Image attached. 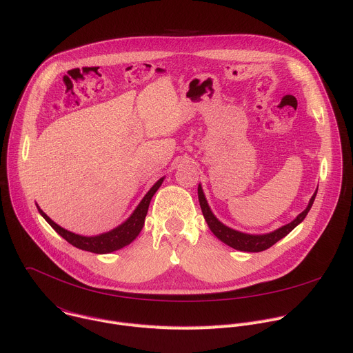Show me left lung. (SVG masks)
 I'll return each instance as SVG.
<instances>
[{
  "mask_svg": "<svg viewBox=\"0 0 353 353\" xmlns=\"http://www.w3.org/2000/svg\"><path fill=\"white\" fill-rule=\"evenodd\" d=\"M315 196H316V193H314V196L311 197V200L308 203V207L294 221H292L290 223H287V225L276 230L274 232L266 234V235H249V234H243V232L231 230V228L223 225V223H221L214 216V214L211 212V210L207 204V200L204 197L203 188H201V185H199V201H200V205H201L203 215H204V218L208 223L210 230L212 231V234L218 239H221L223 243H227L228 246H231L234 249H238V250H243V252H262V250H266L270 246H273L276 242H279L281 238H284L287 234H290L299 225V223L307 216L310 208L312 207Z\"/></svg>",
  "mask_w": 353,
  "mask_h": 353,
  "instance_id": "1",
  "label": "left lung"
}]
</instances>
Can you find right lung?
Returning <instances> with one entry per match:
<instances>
[{"label": "right lung", "mask_w": 353, "mask_h": 353, "mask_svg": "<svg viewBox=\"0 0 353 353\" xmlns=\"http://www.w3.org/2000/svg\"><path fill=\"white\" fill-rule=\"evenodd\" d=\"M162 181H163V179H160L154 183V185L148 191L146 196L143 197V200L139 203V205L134 211V214L130 218H128L122 223V225L117 227L115 230H112L107 234H101V235H97V236H81V235H76L73 232H69L66 230H63L61 227H59L57 223H54L41 208H39V212L48 221L49 225L61 238H65L73 246H76L81 250L92 252V253H110V252L122 249L126 245H130L139 235L141 230L143 228L145 216L148 214L150 200H152L153 194L157 191V188L160 187V184H162Z\"/></svg>", "instance_id": "obj_1"}]
</instances>
